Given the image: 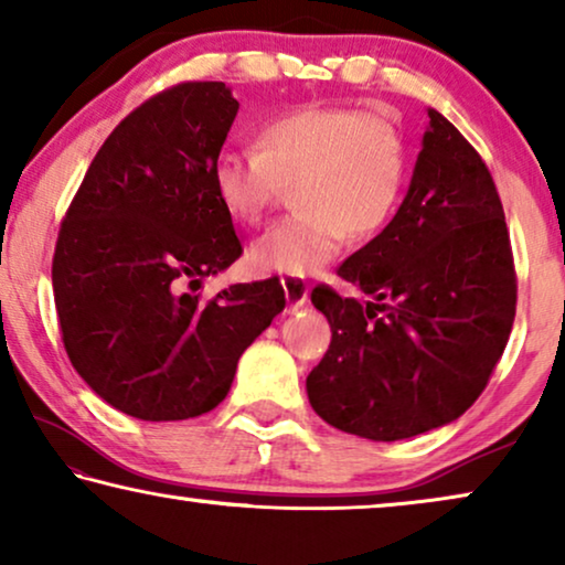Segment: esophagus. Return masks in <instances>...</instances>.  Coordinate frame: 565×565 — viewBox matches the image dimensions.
<instances>
[{
  "instance_id": "1",
  "label": "esophagus",
  "mask_w": 565,
  "mask_h": 565,
  "mask_svg": "<svg viewBox=\"0 0 565 565\" xmlns=\"http://www.w3.org/2000/svg\"><path fill=\"white\" fill-rule=\"evenodd\" d=\"M282 290H285V300H288L290 310H298L308 302V292L310 288L298 277H282Z\"/></svg>"
}]
</instances>
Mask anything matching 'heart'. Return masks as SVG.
Instances as JSON below:
<instances>
[{"instance_id":"heart-1","label":"heart","mask_w":565,"mask_h":565,"mask_svg":"<svg viewBox=\"0 0 565 565\" xmlns=\"http://www.w3.org/2000/svg\"><path fill=\"white\" fill-rule=\"evenodd\" d=\"M407 181V145L382 114L302 106L267 119L257 147H224L211 183L234 222L257 224L282 183L292 214L259 234L249 265L265 275H313L343 249L349 232L372 236L395 214Z\"/></svg>"}]
</instances>
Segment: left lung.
<instances>
[{
    "instance_id": "left-lung-1",
    "label": "left lung",
    "mask_w": 565,
    "mask_h": 565,
    "mask_svg": "<svg viewBox=\"0 0 565 565\" xmlns=\"http://www.w3.org/2000/svg\"><path fill=\"white\" fill-rule=\"evenodd\" d=\"M428 129L392 222L339 267L370 300L310 292L331 347L308 374L310 407L351 436L403 440L454 423L487 387L518 302L502 201L444 114Z\"/></svg>"
}]
</instances>
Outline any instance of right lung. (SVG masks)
Instances as JSON below:
<instances>
[{"label": "right lung", "mask_w": 565, "mask_h": 565, "mask_svg": "<svg viewBox=\"0 0 565 565\" xmlns=\"http://www.w3.org/2000/svg\"><path fill=\"white\" fill-rule=\"evenodd\" d=\"M239 102L222 81L168 88L119 121L88 168L53 257L71 364L104 403L140 420L214 411L236 362L285 308L277 280L195 292L239 259L211 183Z\"/></svg>", "instance_id": "obj_1"}]
</instances>
